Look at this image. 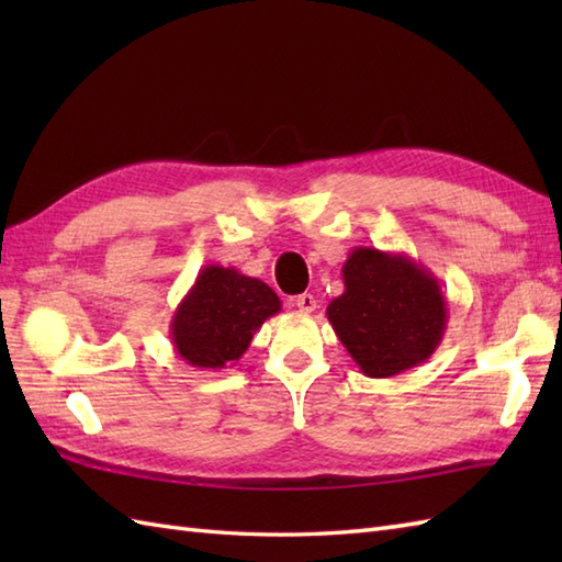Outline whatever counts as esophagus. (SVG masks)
Instances as JSON below:
<instances>
[{
    "mask_svg": "<svg viewBox=\"0 0 562 562\" xmlns=\"http://www.w3.org/2000/svg\"><path fill=\"white\" fill-rule=\"evenodd\" d=\"M294 306L300 308L302 314H312L314 308H316V296L308 294V292H304V294H300V296H294Z\"/></svg>",
    "mask_w": 562,
    "mask_h": 562,
    "instance_id": "34e87169",
    "label": "esophagus"
}]
</instances>
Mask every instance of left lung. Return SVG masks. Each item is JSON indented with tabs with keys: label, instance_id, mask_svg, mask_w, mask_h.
I'll return each mask as SVG.
<instances>
[{
	"label": "left lung",
	"instance_id": "left-lung-1",
	"mask_svg": "<svg viewBox=\"0 0 562 562\" xmlns=\"http://www.w3.org/2000/svg\"><path fill=\"white\" fill-rule=\"evenodd\" d=\"M342 282L326 316L364 376H396L432 357L449 318L432 272L405 254L357 246Z\"/></svg>",
	"mask_w": 562,
	"mask_h": 562
}]
</instances>
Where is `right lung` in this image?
Returning <instances> with one entry per match:
<instances>
[{
    "instance_id": "1",
    "label": "right lung",
    "mask_w": 562,
    "mask_h": 562,
    "mask_svg": "<svg viewBox=\"0 0 562 562\" xmlns=\"http://www.w3.org/2000/svg\"><path fill=\"white\" fill-rule=\"evenodd\" d=\"M280 308V296L262 280L210 262L176 306L173 350L186 364L217 372L241 360L260 326Z\"/></svg>"
}]
</instances>
